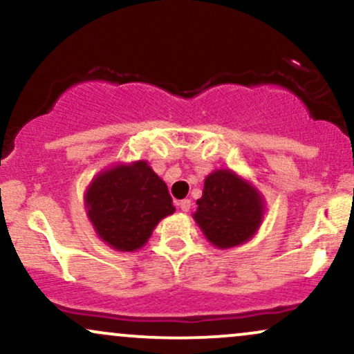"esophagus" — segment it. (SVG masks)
Listing matches in <instances>:
<instances>
[{"instance_id": "obj_1", "label": "esophagus", "mask_w": 354, "mask_h": 354, "mask_svg": "<svg viewBox=\"0 0 354 354\" xmlns=\"http://www.w3.org/2000/svg\"><path fill=\"white\" fill-rule=\"evenodd\" d=\"M180 208H181V211H185V213H188V211L191 209V200L180 201Z\"/></svg>"}]
</instances>
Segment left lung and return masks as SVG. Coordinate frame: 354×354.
<instances>
[{
    "label": "left lung",
    "mask_w": 354,
    "mask_h": 354,
    "mask_svg": "<svg viewBox=\"0 0 354 354\" xmlns=\"http://www.w3.org/2000/svg\"><path fill=\"white\" fill-rule=\"evenodd\" d=\"M194 219L205 236L218 248H233L254 234L263 218L261 196L228 169L211 173Z\"/></svg>",
    "instance_id": "left-lung-1"
}]
</instances>
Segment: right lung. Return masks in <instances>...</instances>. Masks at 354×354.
I'll list each match as a JSON object with an SVG mask.
<instances>
[{"instance_id":"1","label":"right lung","mask_w":354,"mask_h":354,"mask_svg":"<svg viewBox=\"0 0 354 354\" xmlns=\"http://www.w3.org/2000/svg\"><path fill=\"white\" fill-rule=\"evenodd\" d=\"M88 216L103 241L135 251L174 211L165 181L145 161L98 174L86 193Z\"/></svg>"}]
</instances>
